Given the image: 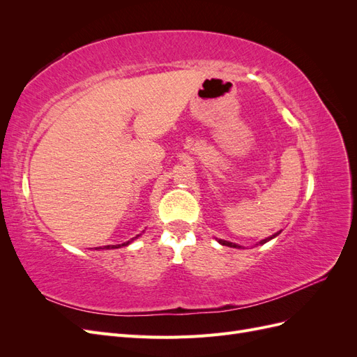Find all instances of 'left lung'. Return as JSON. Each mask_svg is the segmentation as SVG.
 <instances>
[{
    "label": "left lung",
    "mask_w": 357,
    "mask_h": 357,
    "mask_svg": "<svg viewBox=\"0 0 357 357\" xmlns=\"http://www.w3.org/2000/svg\"><path fill=\"white\" fill-rule=\"evenodd\" d=\"M282 232V231H278L277 234H274V235H271V236H268V238H265V240H262L261 243L259 244H265V243H268L269 240H273V238H275V236ZM219 243L222 244V245H228V247H234V248H241V245H238V244H234V243H231V241H225V240H219Z\"/></svg>",
    "instance_id": "8db88e82"
}]
</instances>
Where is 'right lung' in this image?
Wrapping results in <instances>:
<instances>
[{"instance_id": "add662e5", "label": "right lung", "mask_w": 357, "mask_h": 357, "mask_svg": "<svg viewBox=\"0 0 357 357\" xmlns=\"http://www.w3.org/2000/svg\"><path fill=\"white\" fill-rule=\"evenodd\" d=\"M137 236H139V235H137ZM137 236H135V238H137ZM131 241H134V238ZM131 241H126L123 244H116V245H104L102 248H107V250H110V248H119V247H122V245H128ZM95 248H96V250H98V248H101V247H95Z\"/></svg>"}]
</instances>
